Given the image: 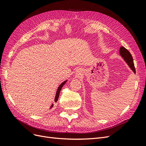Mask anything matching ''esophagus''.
Segmentation results:
<instances>
[{
	"instance_id": "esophagus-1",
	"label": "esophagus",
	"mask_w": 146,
	"mask_h": 146,
	"mask_svg": "<svg viewBox=\"0 0 146 146\" xmlns=\"http://www.w3.org/2000/svg\"><path fill=\"white\" fill-rule=\"evenodd\" d=\"M76 73L77 75H80L82 73V70L80 69H77L76 70Z\"/></svg>"
}]
</instances>
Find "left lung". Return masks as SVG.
<instances>
[{
  "instance_id": "left-lung-1",
  "label": "left lung",
  "mask_w": 146,
  "mask_h": 146,
  "mask_svg": "<svg viewBox=\"0 0 146 146\" xmlns=\"http://www.w3.org/2000/svg\"><path fill=\"white\" fill-rule=\"evenodd\" d=\"M119 54H120L123 60L125 61V63L128 64V66H129V68L131 69L132 71L135 74H136V70L133 63V60L129 51L127 50L124 47L121 46L120 48H119Z\"/></svg>"
}]
</instances>
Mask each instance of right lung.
<instances>
[{
    "label": "right lung",
    "instance_id": "obj_1",
    "mask_svg": "<svg viewBox=\"0 0 146 146\" xmlns=\"http://www.w3.org/2000/svg\"><path fill=\"white\" fill-rule=\"evenodd\" d=\"M68 82V80H66L64 81L63 83H61L60 84V86H58V89H57L56 92L55 97V99H54V101H55V103L57 102V101H58V100L59 95H60V91H61V88H63V86L65 85V83H66V82ZM53 107H54V104H52V105H51V106H50V107L49 110H50Z\"/></svg>",
    "mask_w": 146,
    "mask_h": 146
}]
</instances>
